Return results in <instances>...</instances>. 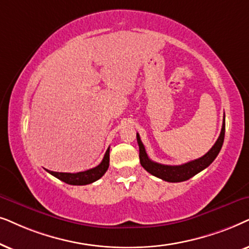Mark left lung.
<instances>
[{
	"instance_id": "left-lung-1",
	"label": "left lung",
	"mask_w": 249,
	"mask_h": 249,
	"mask_svg": "<svg viewBox=\"0 0 249 249\" xmlns=\"http://www.w3.org/2000/svg\"><path fill=\"white\" fill-rule=\"evenodd\" d=\"M224 133H225V116L223 118V124H222V130L220 133V137L215 142L213 147L211 148V150L205 154L203 157L195 159V160L189 161V163L182 164V165H163L152 161L150 158L148 157L147 152H145L144 145L142 143L140 135L137 133V140L139 144V157H140V163L142 167L149 173L155 175L161 180L167 181V182H183L187 181L189 178L195 177V175L199 173L205 168L210 166L213 163L214 159L216 158V156L220 152L222 144L224 141Z\"/></svg>"
}]
</instances>
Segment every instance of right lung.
Wrapping results in <instances>:
<instances>
[{
  "instance_id": "1",
  "label": "right lung",
  "mask_w": 249,
  "mask_h": 249,
  "mask_svg": "<svg viewBox=\"0 0 249 249\" xmlns=\"http://www.w3.org/2000/svg\"><path fill=\"white\" fill-rule=\"evenodd\" d=\"M109 167V148L106 151L105 157L102 159V161L98 165L97 167L91 168V170L84 171V172H78V173H61V172H52L48 171L50 174H52L53 177H55L59 180L64 181L65 183L71 184V185H85L93 183L94 181H97L107 172Z\"/></svg>"
}]
</instances>
